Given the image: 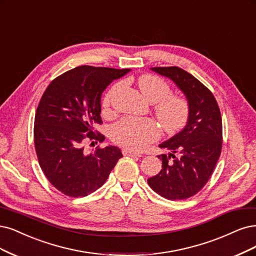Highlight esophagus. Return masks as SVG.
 <instances>
[{
	"label": "esophagus",
	"instance_id": "34e87169",
	"mask_svg": "<svg viewBox=\"0 0 256 256\" xmlns=\"http://www.w3.org/2000/svg\"><path fill=\"white\" fill-rule=\"evenodd\" d=\"M122 154H124V156H140V154H138V152H134V150H131V149H127V148H124V149H122Z\"/></svg>",
	"mask_w": 256,
	"mask_h": 256
}]
</instances>
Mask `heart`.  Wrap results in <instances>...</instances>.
<instances>
[{
    "label": "heart",
    "instance_id": "1",
    "mask_svg": "<svg viewBox=\"0 0 256 256\" xmlns=\"http://www.w3.org/2000/svg\"><path fill=\"white\" fill-rule=\"evenodd\" d=\"M144 98L154 104V111L163 129L170 134L180 131L188 124L190 118V104L180 95H170L172 89L160 77L145 74L138 82ZM122 86L118 82L110 88L102 100L104 111H109L114 96ZM160 136V129L156 122L150 118H124L114 124L111 129L113 142L134 150H140L149 143Z\"/></svg>",
    "mask_w": 256,
    "mask_h": 256
}]
</instances>
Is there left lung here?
I'll return each instance as SVG.
<instances>
[{"mask_svg":"<svg viewBox=\"0 0 256 256\" xmlns=\"http://www.w3.org/2000/svg\"><path fill=\"white\" fill-rule=\"evenodd\" d=\"M172 80L190 104V118L179 134L158 145L170 150L158 156L162 170L147 180L158 195L170 200L190 198L212 176L222 146V120L213 93L178 66L152 68Z\"/></svg>","mask_w":256,"mask_h":256,"instance_id":"obj_1","label":"left lung"}]
</instances>
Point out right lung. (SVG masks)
Listing matches in <instances>:
<instances>
[{"label": "right lung", "instance_id": "right-lung-1", "mask_svg": "<svg viewBox=\"0 0 256 256\" xmlns=\"http://www.w3.org/2000/svg\"><path fill=\"white\" fill-rule=\"evenodd\" d=\"M128 72L130 68L77 66L55 78L42 95L34 116V148L48 180L68 197L98 190L122 156L116 146L86 154L84 145L86 140H104L93 129L102 122V94Z\"/></svg>", "mask_w": 256, "mask_h": 256}]
</instances>
